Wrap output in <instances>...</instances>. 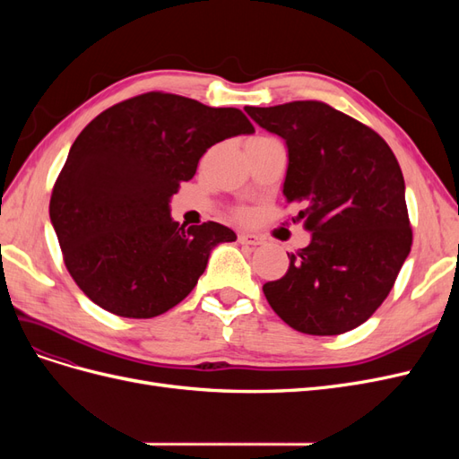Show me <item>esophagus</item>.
<instances>
[{
  "mask_svg": "<svg viewBox=\"0 0 459 459\" xmlns=\"http://www.w3.org/2000/svg\"><path fill=\"white\" fill-rule=\"evenodd\" d=\"M238 241L241 245H247V247H258V245L264 243L262 238H258V235H253V233H239Z\"/></svg>",
  "mask_w": 459,
  "mask_h": 459,
  "instance_id": "obj_1",
  "label": "esophagus"
}]
</instances>
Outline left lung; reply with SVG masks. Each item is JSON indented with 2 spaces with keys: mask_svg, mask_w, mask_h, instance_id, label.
Instances as JSON below:
<instances>
[{
  "mask_svg": "<svg viewBox=\"0 0 459 459\" xmlns=\"http://www.w3.org/2000/svg\"><path fill=\"white\" fill-rule=\"evenodd\" d=\"M287 145L283 195L304 208L312 233L289 270L262 287L287 325L341 335L362 325L391 293L411 248L406 186L379 134L319 101L245 107Z\"/></svg>",
  "mask_w": 459,
  "mask_h": 459,
  "instance_id": "obj_1",
  "label": "left lung"
}]
</instances>
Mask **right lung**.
<instances>
[{
    "label": "right lung",
    "mask_w": 459,
    "mask_h": 459,
    "mask_svg": "<svg viewBox=\"0 0 459 459\" xmlns=\"http://www.w3.org/2000/svg\"><path fill=\"white\" fill-rule=\"evenodd\" d=\"M255 128L239 108L151 91L95 117L68 151L49 218L66 270L97 307L155 317L182 302L212 248L238 239L204 221L179 226L170 199L201 157Z\"/></svg>",
    "instance_id": "1"
}]
</instances>
